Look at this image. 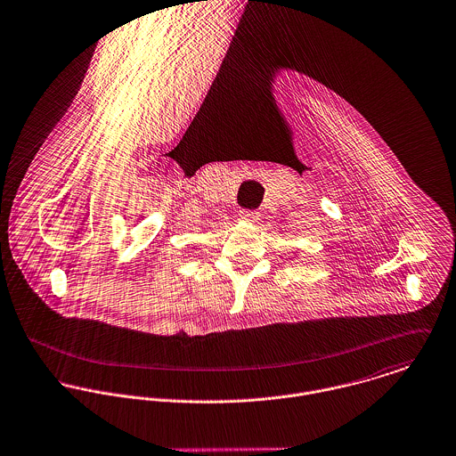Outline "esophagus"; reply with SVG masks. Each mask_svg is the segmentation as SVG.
<instances>
[{
	"label": "esophagus",
	"instance_id": "esophagus-1",
	"mask_svg": "<svg viewBox=\"0 0 456 456\" xmlns=\"http://www.w3.org/2000/svg\"><path fill=\"white\" fill-rule=\"evenodd\" d=\"M240 220L247 222V224H255L258 220V213L256 211H248V209H243L240 213Z\"/></svg>",
	"mask_w": 456,
	"mask_h": 456
}]
</instances>
